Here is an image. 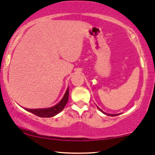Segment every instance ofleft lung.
<instances>
[{
  "mask_svg": "<svg viewBox=\"0 0 155 155\" xmlns=\"http://www.w3.org/2000/svg\"><path fill=\"white\" fill-rule=\"evenodd\" d=\"M100 111H102V112H104V111H103L102 110H101V109H100ZM105 114H106V113H105ZM107 114V115H109V116H117V115H118V114Z\"/></svg>",
  "mask_w": 155,
  "mask_h": 155,
  "instance_id": "obj_1",
  "label": "left lung"
}]
</instances>
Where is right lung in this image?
I'll list each match as a JSON object with an SVG mask.
<instances>
[{"instance_id":"obj_1","label":"right lung","mask_w":155,"mask_h":155,"mask_svg":"<svg viewBox=\"0 0 155 155\" xmlns=\"http://www.w3.org/2000/svg\"><path fill=\"white\" fill-rule=\"evenodd\" d=\"M69 87L66 89V93H65L64 97L62 98L61 101L57 105L51 108H48V109H26L29 112L32 113V114H35L41 117H51L53 116L56 115L59 112H61L63 109H64L65 106L67 104L68 100H69Z\"/></svg>"}]
</instances>
